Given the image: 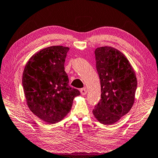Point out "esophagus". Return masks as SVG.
Segmentation results:
<instances>
[{
	"label": "esophagus",
	"mask_w": 158,
	"mask_h": 158,
	"mask_svg": "<svg viewBox=\"0 0 158 158\" xmlns=\"http://www.w3.org/2000/svg\"><path fill=\"white\" fill-rule=\"evenodd\" d=\"M80 92H81L82 95H84L87 93V90L84 88V89H81V90H80Z\"/></svg>",
	"instance_id": "34e87169"
}]
</instances>
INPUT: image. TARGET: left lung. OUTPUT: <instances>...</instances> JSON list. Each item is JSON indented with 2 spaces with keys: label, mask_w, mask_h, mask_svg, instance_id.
Wrapping results in <instances>:
<instances>
[{
  "label": "left lung",
  "mask_w": 158,
  "mask_h": 158,
  "mask_svg": "<svg viewBox=\"0 0 158 158\" xmlns=\"http://www.w3.org/2000/svg\"><path fill=\"white\" fill-rule=\"evenodd\" d=\"M95 54L101 99L93 113L100 123L113 125L132 107L137 79L129 60L119 50L101 47L95 50Z\"/></svg>",
  "instance_id": "obj_1"
}]
</instances>
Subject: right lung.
I'll list each match as a JSON object with an SVG mask.
<instances>
[{
    "label": "right lung",
    "mask_w": 158,
    "mask_h": 158,
    "mask_svg": "<svg viewBox=\"0 0 158 158\" xmlns=\"http://www.w3.org/2000/svg\"><path fill=\"white\" fill-rule=\"evenodd\" d=\"M69 48L49 47L36 52L23 69L22 84L26 103L33 114L47 123L53 124L71 110L74 98L80 95L68 85L65 72Z\"/></svg>",
    "instance_id": "obj_1"
}]
</instances>
